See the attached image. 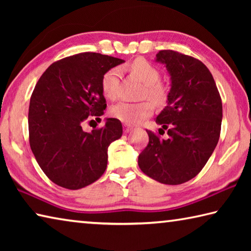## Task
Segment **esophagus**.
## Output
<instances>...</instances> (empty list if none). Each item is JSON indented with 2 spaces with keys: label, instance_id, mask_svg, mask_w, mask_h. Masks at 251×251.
Returning a JSON list of instances; mask_svg holds the SVG:
<instances>
[{
  "label": "esophagus",
  "instance_id": "34e87169",
  "mask_svg": "<svg viewBox=\"0 0 251 251\" xmlns=\"http://www.w3.org/2000/svg\"><path fill=\"white\" fill-rule=\"evenodd\" d=\"M131 128H133V127H131L130 125H128V124H124V131H125V133H128L129 130H131Z\"/></svg>",
  "mask_w": 251,
  "mask_h": 251
}]
</instances>
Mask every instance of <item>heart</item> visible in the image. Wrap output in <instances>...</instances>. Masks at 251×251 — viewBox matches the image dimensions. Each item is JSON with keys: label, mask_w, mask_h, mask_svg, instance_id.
I'll list each match as a JSON object with an SVG mask.
<instances>
[{"label": "heart", "mask_w": 251, "mask_h": 251, "mask_svg": "<svg viewBox=\"0 0 251 251\" xmlns=\"http://www.w3.org/2000/svg\"><path fill=\"white\" fill-rule=\"evenodd\" d=\"M128 70L139 80L144 83L142 99H150L156 105H161L167 99V87L159 82L160 73L154 65L144 58H137L128 65ZM121 71L118 67L108 70L101 77L100 86L104 96L108 100H116L118 96ZM150 100V101H151ZM149 100L137 103L122 101L110 108V115L125 124H137L144 118L151 116L154 112V106Z\"/></svg>", "instance_id": "b5f03b06"}]
</instances>
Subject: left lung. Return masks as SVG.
<instances>
[{"label": "left lung", "instance_id": "left-lung-1", "mask_svg": "<svg viewBox=\"0 0 251 251\" xmlns=\"http://www.w3.org/2000/svg\"><path fill=\"white\" fill-rule=\"evenodd\" d=\"M156 61L166 65L172 88L167 106L156 118L168 138L147 130L150 142L138 156L144 174L161 184L179 185L205 166L217 146L223 104L209 70L199 59L172 50H159Z\"/></svg>", "mask_w": 251, "mask_h": 251}]
</instances>
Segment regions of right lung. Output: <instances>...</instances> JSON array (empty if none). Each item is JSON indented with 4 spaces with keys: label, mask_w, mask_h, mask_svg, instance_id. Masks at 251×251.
<instances>
[{
    "label": "right lung",
    "mask_w": 251,
    "mask_h": 251,
    "mask_svg": "<svg viewBox=\"0 0 251 251\" xmlns=\"http://www.w3.org/2000/svg\"><path fill=\"white\" fill-rule=\"evenodd\" d=\"M123 62L100 53H79L54 62L37 80L28 108L29 146L56 185L83 188L107 167L108 146L122 136V123L107 118L90 133L82 126L94 117L100 120L106 108L101 77Z\"/></svg>",
    "instance_id": "right-lung-1"
}]
</instances>
